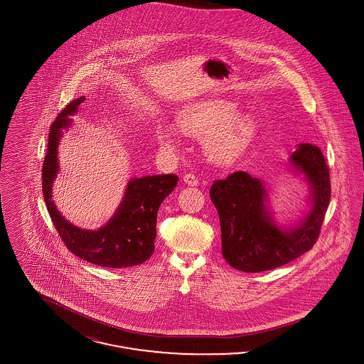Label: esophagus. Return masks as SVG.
Returning <instances> with one entry per match:
<instances>
[{"label":"esophagus","instance_id":"obj_1","mask_svg":"<svg viewBox=\"0 0 364 364\" xmlns=\"http://www.w3.org/2000/svg\"><path fill=\"white\" fill-rule=\"evenodd\" d=\"M183 180H184L188 186H198V183H199L198 177L192 173L184 174V176H183Z\"/></svg>","mask_w":364,"mask_h":364}]
</instances>
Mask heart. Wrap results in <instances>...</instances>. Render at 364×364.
I'll list each match as a JSON object with an SVG mask.
<instances>
[{
  "instance_id": "b5f03b06",
  "label": "heart",
  "mask_w": 364,
  "mask_h": 364,
  "mask_svg": "<svg viewBox=\"0 0 364 364\" xmlns=\"http://www.w3.org/2000/svg\"><path fill=\"white\" fill-rule=\"evenodd\" d=\"M232 105L211 101L193 106L178 116L181 129L191 136L206 139V150L213 162L225 165L235 161L255 135V124L248 117L235 116ZM162 146L174 149L177 132L168 124L156 127Z\"/></svg>"
}]
</instances>
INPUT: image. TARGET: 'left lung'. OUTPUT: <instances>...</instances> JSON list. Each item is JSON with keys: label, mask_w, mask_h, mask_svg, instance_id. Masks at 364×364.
Instances as JSON below:
<instances>
[{"label": "left lung", "mask_w": 364, "mask_h": 364, "mask_svg": "<svg viewBox=\"0 0 364 364\" xmlns=\"http://www.w3.org/2000/svg\"><path fill=\"white\" fill-rule=\"evenodd\" d=\"M291 158L311 186L312 208L300 224L285 230L266 211L260 180L242 171L214 180L210 198L220 215L223 255L233 269H276L310 251L318 240L331 193L329 166L321 149L310 143L300 144Z\"/></svg>", "instance_id": "left-lung-1"}]
</instances>
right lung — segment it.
I'll list each match as a JSON object with an SVG mask.
<instances>
[{
	"label": "right lung",
	"instance_id": "add662e5",
	"mask_svg": "<svg viewBox=\"0 0 364 364\" xmlns=\"http://www.w3.org/2000/svg\"><path fill=\"white\" fill-rule=\"evenodd\" d=\"M85 100V97H80L67 105L50 125L48 151L42 168L45 203L60 239L73 255L112 269L136 266L154 252L156 214L164 199L174 190L178 177L176 174H156L129 181L122 206L98 230H85L64 220L52 200L53 180L58 173L57 144L61 128L70 127L68 116L73 114Z\"/></svg>",
	"mask_w": 364,
	"mask_h": 364
}]
</instances>
